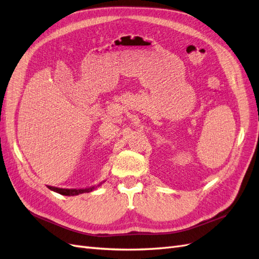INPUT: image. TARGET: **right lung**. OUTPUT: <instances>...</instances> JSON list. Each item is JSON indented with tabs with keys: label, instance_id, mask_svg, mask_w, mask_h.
Segmentation results:
<instances>
[{
	"label": "right lung",
	"instance_id": "1",
	"mask_svg": "<svg viewBox=\"0 0 259 259\" xmlns=\"http://www.w3.org/2000/svg\"><path fill=\"white\" fill-rule=\"evenodd\" d=\"M102 183H99L97 186H92L89 188H81V189H65V188H58V187H52V186H48V188L52 191H56V193L63 195V196H77L79 194H84V193H91V191L95 190L97 187L102 186Z\"/></svg>",
	"mask_w": 259,
	"mask_h": 259
}]
</instances>
